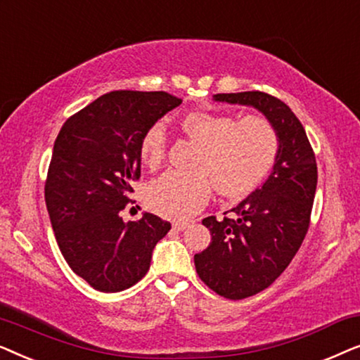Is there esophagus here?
Segmentation results:
<instances>
[{
    "label": "esophagus",
    "mask_w": 360,
    "mask_h": 360,
    "mask_svg": "<svg viewBox=\"0 0 360 360\" xmlns=\"http://www.w3.org/2000/svg\"><path fill=\"white\" fill-rule=\"evenodd\" d=\"M188 226H190L188 221H176V223H174V229L185 231L186 228H188Z\"/></svg>",
    "instance_id": "34e87169"
}]
</instances>
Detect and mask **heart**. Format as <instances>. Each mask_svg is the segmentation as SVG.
Segmentation results:
<instances>
[{
    "label": "heart",
    "mask_w": 360,
    "mask_h": 360,
    "mask_svg": "<svg viewBox=\"0 0 360 360\" xmlns=\"http://www.w3.org/2000/svg\"><path fill=\"white\" fill-rule=\"evenodd\" d=\"M181 131L200 146L196 172H165L147 186V205L157 214L184 219L203 208L214 188L228 200H240L257 190L274 169L280 141L272 122L262 116L239 121L233 115L191 111L181 117ZM167 132L155 122L142 134L141 160L157 167L164 160Z\"/></svg>",
    "instance_id": "obj_1"
}]
</instances>
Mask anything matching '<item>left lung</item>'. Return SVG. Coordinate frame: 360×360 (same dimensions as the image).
Segmentation results:
<instances>
[{"label":"left lung","instance_id":"1","mask_svg":"<svg viewBox=\"0 0 360 360\" xmlns=\"http://www.w3.org/2000/svg\"><path fill=\"white\" fill-rule=\"evenodd\" d=\"M213 100L250 106L272 122L280 149L262 186L231 208L234 219H203L211 243L195 254L200 278L221 297L243 300L280 277L307 236L318 184L316 159L293 111L262 91L218 93Z\"/></svg>","mask_w":360,"mask_h":360}]
</instances>
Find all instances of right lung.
<instances>
[{
  "mask_svg": "<svg viewBox=\"0 0 360 360\" xmlns=\"http://www.w3.org/2000/svg\"><path fill=\"white\" fill-rule=\"evenodd\" d=\"M181 100L165 91L106 93L65 121L46 181L49 218L63 259L95 290L132 287L150 267L169 221L144 213L122 221L141 176L139 142Z\"/></svg>",
  "mask_w": 360,
  "mask_h": 360,
  "instance_id": "1",
  "label": "right lung"
}]
</instances>
